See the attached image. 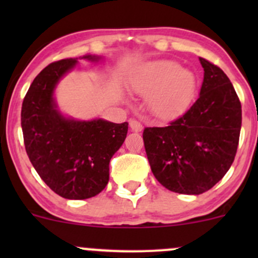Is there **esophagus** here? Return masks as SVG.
Instances as JSON below:
<instances>
[{"label": "esophagus", "instance_id": "esophagus-1", "mask_svg": "<svg viewBox=\"0 0 258 258\" xmlns=\"http://www.w3.org/2000/svg\"><path fill=\"white\" fill-rule=\"evenodd\" d=\"M130 127H131L132 131L135 132H140L142 131V128H144L141 122L137 121V119H130Z\"/></svg>", "mask_w": 258, "mask_h": 258}]
</instances>
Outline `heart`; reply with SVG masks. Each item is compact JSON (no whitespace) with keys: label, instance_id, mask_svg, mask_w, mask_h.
<instances>
[{"label":"heart","instance_id":"obj_1","mask_svg":"<svg viewBox=\"0 0 258 258\" xmlns=\"http://www.w3.org/2000/svg\"><path fill=\"white\" fill-rule=\"evenodd\" d=\"M137 92L148 96V108L160 119L181 116L197 90L196 75L176 62L160 59L145 64L134 79Z\"/></svg>","mask_w":258,"mask_h":258}]
</instances>
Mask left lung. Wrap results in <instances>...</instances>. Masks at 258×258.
Masks as SVG:
<instances>
[{
  "label": "left lung",
  "instance_id": "left-lung-1",
  "mask_svg": "<svg viewBox=\"0 0 258 258\" xmlns=\"http://www.w3.org/2000/svg\"><path fill=\"white\" fill-rule=\"evenodd\" d=\"M200 97L166 127H146L144 144L153 176L172 192L200 195L212 188L235 160L241 102L225 72L200 57Z\"/></svg>",
  "mask_w": 258,
  "mask_h": 258
}]
</instances>
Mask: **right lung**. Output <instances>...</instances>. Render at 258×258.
<instances>
[{
    "label": "right lung",
    "instance_id": "add662e5",
    "mask_svg": "<svg viewBox=\"0 0 258 258\" xmlns=\"http://www.w3.org/2000/svg\"><path fill=\"white\" fill-rule=\"evenodd\" d=\"M76 63V58L52 62L36 76L23 98L21 126L26 152L43 182L63 199L86 200L107 186L110 160L123 144L128 123L75 121L58 112L53 90Z\"/></svg>",
    "mask_w": 258,
    "mask_h": 258
}]
</instances>
